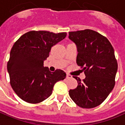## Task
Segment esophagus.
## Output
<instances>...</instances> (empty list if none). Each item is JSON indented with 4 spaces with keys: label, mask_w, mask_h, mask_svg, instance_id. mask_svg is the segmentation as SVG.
<instances>
[{
    "label": "esophagus",
    "mask_w": 125,
    "mask_h": 125,
    "mask_svg": "<svg viewBox=\"0 0 125 125\" xmlns=\"http://www.w3.org/2000/svg\"><path fill=\"white\" fill-rule=\"evenodd\" d=\"M66 78H67V79H70V78H72V76L71 75L67 73V74H66Z\"/></svg>",
    "instance_id": "esophagus-1"
}]
</instances>
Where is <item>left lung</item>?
I'll return each instance as SVG.
<instances>
[{
  "label": "left lung",
  "mask_w": 125,
  "mask_h": 125,
  "mask_svg": "<svg viewBox=\"0 0 125 125\" xmlns=\"http://www.w3.org/2000/svg\"><path fill=\"white\" fill-rule=\"evenodd\" d=\"M69 38L76 44L77 64L86 76L83 81L73 76L78 85L69 91L70 97L81 108H94L114 88L118 68L114 49L106 37L92 30L70 32Z\"/></svg>",
  "instance_id": "left-lung-1"
}]
</instances>
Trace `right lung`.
I'll return each instance as SVG.
<instances>
[{
  "instance_id": "right-lung-1",
  "label": "right lung",
  "mask_w": 125,
  "mask_h": 125,
  "mask_svg": "<svg viewBox=\"0 0 125 125\" xmlns=\"http://www.w3.org/2000/svg\"><path fill=\"white\" fill-rule=\"evenodd\" d=\"M66 32L30 31L23 34L11 49L7 70L12 88L19 97L29 103L48 98L58 81L66 77L63 70L50 72L44 67L52 47L66 36Z\"/></svg>"
}]
</instances>
